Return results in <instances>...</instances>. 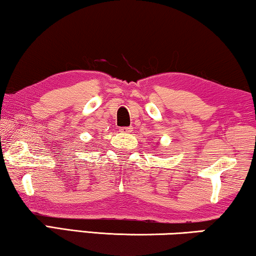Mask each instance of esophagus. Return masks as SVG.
<instances>
[{
  "label": "esophagus",
  "instance_id": "34e87169",
  "mask_svg": "<svg viewBox=\"0 0 256 256\" xmlns=\"http://www.w3.org/2000/svg\"><path fill=\"white\" fill-rule=\"evenodd\" d=\"M121 132H132V127H120V129H118Z\"/></svg>",
  "mask_w": 256,
  "mask_h": 256
}]
</instances>
